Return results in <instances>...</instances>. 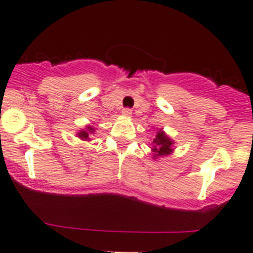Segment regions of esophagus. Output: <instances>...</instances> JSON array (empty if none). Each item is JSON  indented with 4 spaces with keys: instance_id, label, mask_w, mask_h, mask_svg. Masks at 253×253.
Masks as SVG:
<instances>
[{
    "instance_id": "obj_1",
    "label": "esophagus",
    "mask_w": 253,
    "mask_h": 253,
    "mask_svg": "<svg viewBox=\"0 0 253 253\" xmlns=\"http://www.w3.org/2000/svg\"><path fill=\"white\" fill-rule=\"evenodd\" d=\"M122 115L124 116H126V118H129V116L132 115V110L131 109H122Z\"/></svg>"
}]
</instances>
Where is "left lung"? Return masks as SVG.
<instances>
[{"label": "left lung", "mask_w": 253, "mask_h": 253, "mask_svg": "<svg viewBox=\"0 0 253 253\" xmlns=\"http://www.w3.org/2000/svg\"><path fill=\"white\" fill-rule=\"evenodd\" d=\"M153 154L155 159L160 158V156L169 155L173 151V149H172V145L174 144L173 140L169 135H166L162 129L158 131L155 139L153 140Z\"/></svg>", "instance_id": "1"}]
</instances>
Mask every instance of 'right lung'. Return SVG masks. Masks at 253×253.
<instances>
[{"instance_id": "1", "label": "right lung", "mask_w": 253, "mask_h": 253, "mask_svg": "<svg viewBox=\"0 0 253 253\" xmlns=\"http://www.w3.org/2000/svg\"><path fill=\"white\" fill-rule=\"evenodd\" d=\"M94 133V128L92 126H87L86 129H82L78 133V137L82 140H91V134Z\"/></svg>"}]
</instances>
